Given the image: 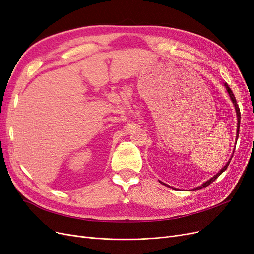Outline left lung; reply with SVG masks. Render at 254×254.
I'll return each mask as SVG.
<instances>
[{"label":"left lung","mask_w":254,"mask_h":254,"mask_svg":"<svg viewBox=\"0 0 254 254\" xmlns=\"http://www.w3.org/2000/svg\"><path fill=\"white\" fill-rule=\"evenodd\" d=\"M226 86V89H227V91H228V93H229V95H230V97H231V101H232V103H233V105H234V107H235V111H236V115H237V132H236V139H238V133H240V125H241V110H240V107H238V105H237V103H236V99H235V96H234V94H233V92H232V90L230 89V87L228 86V84H225ZM233 157V156H232ZM232 157H231V159H232ZM231 159H230V161H231ZM230 161L229 162L221 168V170L219 171V173H217L216 175H215L213 178H211L210 180H207L206 182H204L203 184H201L200 187H198V188H196L195 190H200V189H202V188H206L207 186H210V184L212 183V182H214L215 180H216L218 177L224 173L227 168H228V166H229V164H230ZM161 182V181H160ZM162 183V182H161Z\"/></svg>","instance_id":"left-lung-1"}]
</instances>
